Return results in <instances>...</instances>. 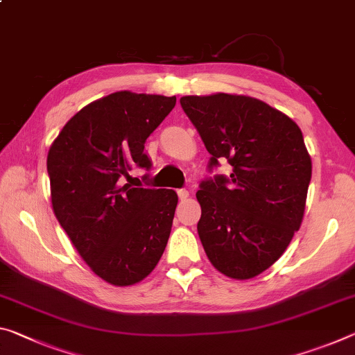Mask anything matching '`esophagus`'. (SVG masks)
<instances>
[{
	"label": "esophagus",
	"mask_w": 355,
	"mask_h": 355,
	"mask_svg": "<svg viewBox=\"0 0 355 355\" xmlns=\"http://www.w3.org/2000/svg\"><path fill=\"white\" fill-rule=\"evenodd\" d=\"M177 194H178V198H180V200H184V199H188V196H189V193H188V189H184V188H182V189H178V191H177Z\"/></svg>",
	"instance_id": "1"
}]
</instances>
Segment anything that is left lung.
I'll return each instance as SVG.
<instances>
[{
  "label": "left lung",
  "mask_w": 355,
  "mask_h": 355,
  "mask_svg": "<svg viewBox=\"0 0 355 355\" xmlns=\"http://www.w3.org/2000/svg\"><path fill=\"white\" fill-rule=\"evenodd\" d=\"M184 114L230 175L207 177L196 193L198 232L210 262L226 277L250 279L281 257L299 230L311 180L300 128L262 101L218 93L183 96Z\"/></svg>",
  "instance_id": "obj_1"
}]
</instances>
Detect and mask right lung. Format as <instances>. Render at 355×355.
I'll return each mask as SVG.
<instances>
[{"instance_id": "obj_1", "label": "right lung", "mask_w": 355, "mask_h": 355, "mask_svg": "<svg viewBox=\"0 0 355 355\" xmlns=\"http://www.w3.org/2000/svg\"><path fill=\"white\" fill-rule=\"evenodd\" d=\"M175 103V96L112 93L77 112L49 150L55 216L83 261L110 284L139 283L166 250L177 193L134 188L121 178L132 168L151 171L145 142Z\"/></svg>"}]
</instances>
